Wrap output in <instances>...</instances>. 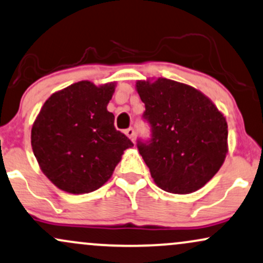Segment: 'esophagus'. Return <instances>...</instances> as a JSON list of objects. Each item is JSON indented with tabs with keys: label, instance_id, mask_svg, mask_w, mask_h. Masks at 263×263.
<instances>
[{
	"label": "esophagus",
	"instance_id": "34e87169",
	"mask_svg": "<svg viewBox=\"0 0 263 263\" xmlns=\"http://www.w3.org/2000/svg\"><path fill=\"white\" fill-rule=\"evenodd\" d=\"M125 135L126 137H128L129 139H130L132 141H134V137H135V133H134V129L133 128H128V129H125Z\"/></svg>",
	"mask_w": 263,
	"mask_h": 263
}]
</instances>
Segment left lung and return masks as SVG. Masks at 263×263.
I'll use <instances>...</instances> for the list:
<instances>
[{"label": "left lung", "mask_w": 263, "mask_h": 263, "mask_svg": "<svg viewBox=\"0 0 263 263\" xmlns=\"http://www.w3.org/2000/svg\"><path fill=\"white\" fill-rule=\"evenodd\" d=\"M150 125L137 146L161 190L187 194L202 188L219 171L228 151L225 117L202 92L167 79L138 81Z\"/></svg>", "instance_id": "1"}]
</instances>
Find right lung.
Wrapping results in <instances>:
<instances>
[{"label":"right lung","instance_id":"1","mask_svg":"<svg viewBox=\"0 0 263 263\" xmlns=\"http://www.w3.org/2000/svg\"><path fill=\"white\" fill-rule=\"evenodd\" d=\"M114 83L80 81L51 95L32 128L40 168L58 188L89 193L109 180L132 140L114 126L107 104Z\"/></svg>","mask_w":263,"mask_h":263}]
</instances>
